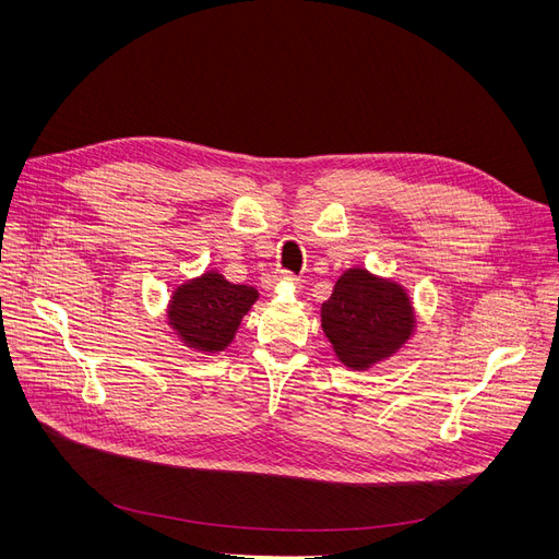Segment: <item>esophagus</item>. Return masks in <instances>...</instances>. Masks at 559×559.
<instances>
[{
  "instance_id": "1",
  "label": "esophagus",
  "mask_w": 559,
  "mask_h": 559,
  "mask_svg": "<svg viewBox=\"0 0 559 559\" xmlns=\"http://www.w3.org/2000/svg\"><path fill=\"white\" fill-rule=\"evenodd\" d=\"M281 281H292V274H287V272H276L274 276H270V281H267V287L270 289H274Z\"/></svg>"
}]
</instances>
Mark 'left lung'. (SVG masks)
I'll list each match as a JSON object with an SVG mask.
<instances>
[{
  "mask_svg": "<svg viewBox=\"0 0 559 559\" xmlns=\"http://www.w3.org/2000/svg\"><path fill=\"white\" fill-rule=\"evenodd\" d=\"M321 329L348 369L390 360L417 331V310L407 289L365 267H348L321 304Z\"/></svg>",
  "mask_w": 559,
  "mask_h": 559,
  "instance_id": "obj_1",
  "label": "left lung"
}]
</instances>
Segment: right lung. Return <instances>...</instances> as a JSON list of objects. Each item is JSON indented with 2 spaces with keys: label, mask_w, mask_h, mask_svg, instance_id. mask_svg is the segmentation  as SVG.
<instances>
[{
  "label": "right lung",
  "mask_w": 559,
  "mask_h": 559,
  "mask_svg": "<svg viewBox=\"0 0 559 559\" xmlns=\"http://www.w3.org/2000/svg\"><path fill=\"white\" fill-rule=\"evenodd\" d=\"M258 297L255 287L230 283L217 270H205L171 289L167 326L190 350L215 356L230 346Z\"/></svg>",
  "instance_id": "add662e5"
}]
</instances>
